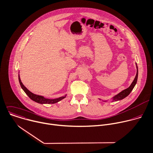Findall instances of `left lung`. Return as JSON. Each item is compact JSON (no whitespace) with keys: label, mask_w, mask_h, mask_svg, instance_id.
<instances>
[{"label":"left lung","mask_w":153,"mask_h":153,"mask_svg":"<svg viewBox=\"0 0 153 153\" xmlns=\"http://www.w3.org/2000/svg\"><path fill=\"white\" fill-rule=\"evenodd\" d=\"M136 65V68H137V72H136V76L133 80V81L132 82L131 84L130 85L129 87H128L127 88L123 90L122 91H120V93H119L117 95H115L113 98V101H120L121 100H123L124 98H125L126 97H127L130 93L131 91L133 90V88L134 87L136 82H137V77H138V68H137V64Z\"/></svg>","instance_id":"1"}]
</instances>
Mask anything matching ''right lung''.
<instances>
[{
  "mask_svg": "<svg viewBox=\"0 0 153 153\" xmlns=\"http://www.w3.org/2000/svg\"><path fill=\"white\" fill-rule=\"evenodd\" d=\"M19 81L20 84V86L22 87V88L23 90V91L26 93V94L29 97L30 99H31L32 100H33L34 101L39 103V104H55L58 102V101L62 100L63 99L65 98L66 97V95L65 97H59L58 98H55V99H47L44 98L43 96H40V95H37L36 94H34L33 93L30 92V91L22 84L19 74Z\"/></svg>",
  "mask_w": 153,
  "mask_h": 153,
  "instance_id": "add662e5",
  "label": "right lung"
}]
</instances>
